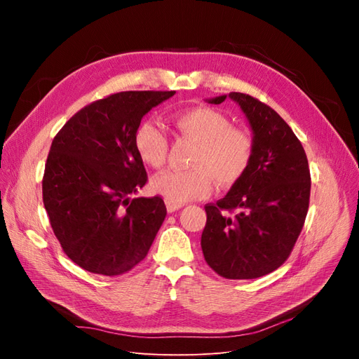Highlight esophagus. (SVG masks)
I'll list each match as a JSON object with an SVG mask.
<instances>
[{
	"label": "esophagus",
	"instance_id": "esophagus-1",
	"mask_svg": "<svg viewBox=\"0 0 359 359\" xmlns=\"http://www.w3.org/2000/svg\"><path fill=\"white\" fill-rule=\"evenodd\" d=\"M182 206H184V203H177V202H170V201L166 202L168 212H175V211H178L180 208H182Z\"/></svg>",
	"mask_w": 359,
	"mask_h": 359
}]
</instances>
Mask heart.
Masks as SVG:
<instances>
[{
	"mask_svg": "<svg viewBox=\"0 0 359 359\" xmlns=\"http://www.w3.org/2000/svg\"><path fill=\"white\" fill-rule=\"evenodd\" d=\"M178 133L196 144L189 170H168L151 182L153 190L170 202L203 198L212 181L233 186L250 168L253 139L244 128L231 127L229 118L211 107H190L172 115ZM136 153L145 165L160 169L168 157V137L153 121L140 123L135 132Z\"/></svg>",
	"mask_w": 359,
	"mask_h": 359,
	"instance_id": "1",
	"label": "heart"
}]
</instances>
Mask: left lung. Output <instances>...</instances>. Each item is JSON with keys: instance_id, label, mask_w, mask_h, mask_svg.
<instances>
[{"instance_id": "1", "label": "left lung", "mask_w": 359, "mask_h": 359, "mask_svg": "<svg viewBox=\"0 0 359 359\" xmlns=\"http://www.w3.org/2000/svg\"><path fill=\"white\" fill-rule=\"evenodd\" d=\"M229 97L241 107L253 133V157L245 175L226 196L205 206L201 245L217 274L257 278L283 265L302 231L310 201L306 151L273 107L243 93Z\"/></svg>"}]
</instances>
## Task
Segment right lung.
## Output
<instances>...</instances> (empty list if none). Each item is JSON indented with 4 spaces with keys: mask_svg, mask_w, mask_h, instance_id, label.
<instances>
[{
    "mask_svg": "<svg viewBox=\"0 0 359 359\" xmlns=\"http://www.w3.org/2000/svg\"><path fill=\"white\" fill-rule=\"evenodd\" d=\"M175 91H124L85 106L52 140L43 203L76 265L102 276L136 266L166 217L160 196L130 198L147 184L135 132Z\"/></svg>",
    "mask_w": 359,
    "mask_h": 359,
    "instance_id": "right-lung-1",
    "label": "right lung"
}]
</instances>
